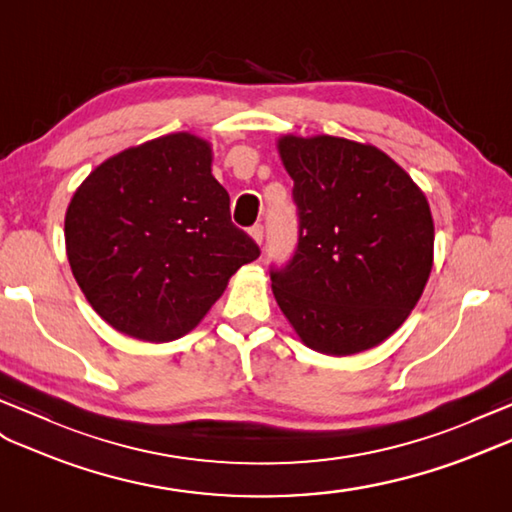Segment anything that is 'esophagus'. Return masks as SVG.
Segmentation results:
<instances>
[{"label": "esophagus", "instance_id": "obj_1", "mask_svg": "<svg viewBox=\"0 0 512 512\" xmlns=\"http://www.w3.org/2000/svg\"><path fill=\"white\" fill-rule=\"evenodd\" d=\"M249 236H252V239L258 243V245H263V239H265V228L260 226H254V228H249Z\"/></svg>", "mask_w": 512, "mask_h": 512}]
</instances>
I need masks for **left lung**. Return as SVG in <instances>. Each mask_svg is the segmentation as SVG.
I'll use <instances>...</instances> for the list:
<instances>
[{
    "label": "left lung",
    "instance_id": "8db88e82",
    "mask_svg": "<svg viewBox=\"0 0 512 512\" xmlns=\"http://www.w3.org/2000/svg\"><path fill=\"white\" fill-rule=\"evenodd\" d=\"M278 152L293 178L299 241L291 263L271 271L273 297L310 350H371L426 289L434 258L428 199L369 143L284 134Z\"/></svg>",
    "mask_w": 512,
    "mask_h": 512
}]
</instances>
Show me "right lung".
I'll return each instance as SVG.
<instances>
[{
  "label": "right lung",
  "instance_id": "right-lung-1",
  "mask_svg": "<svg viewBox=\"0 0 512 512\" xmlns=\"http://www.w3.org/2000/svg\"><path fill=\"white\" fill-rule=\"evenodd\" d=\"M213 147L173 132L97 165L65 215L67 258L110 328L149 343L189 334L258 245L230 219Z\"/></svg>",
  "mask_w": 512,
  "mask_h": 512
}]
</instances>
